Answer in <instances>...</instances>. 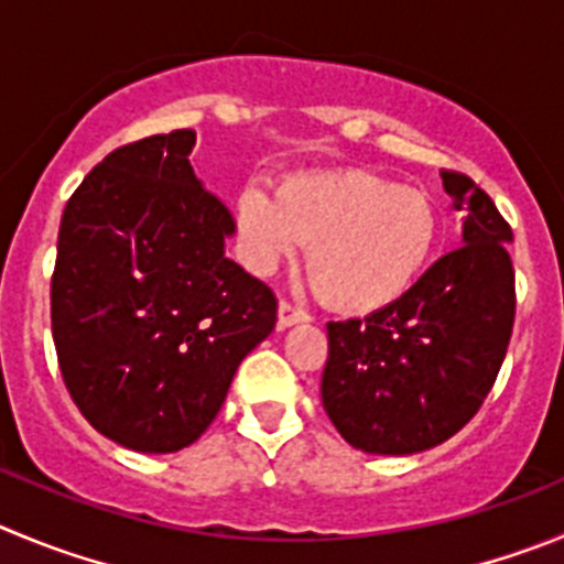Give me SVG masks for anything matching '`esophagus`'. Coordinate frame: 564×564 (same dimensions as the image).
I'll return each instance as SVG.
<instances>
[{
	"instance_id": "34e87169",
	"label": "esophagus",
	"mask_w": 564,
	"mask_h": 564,
	"mask_svg": "<svg viewBox=\"0 0 564 564\" xmlns=\"http://www.w3.org/2000/svg\"><path fill=\"white\" fill-rule=\"evenodd\" d=\"M308 314L303 308H297L294 303L289 300H281L278 303V328H289V325H297V323H306Z\"/></svg>"
}]
</instances>
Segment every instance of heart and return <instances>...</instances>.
Returning <instances> with one entry per match:
<instances>
[{"mask_svg":"<svg viewBox=\"0 0 564 564\" xmlns=\"http://www.w3.org/2000/svg\"><path fill=\"white\" fill-rule=\"evenodd\" d=\"M252 270L270 272L308 245V275L328 306L370 314L401 300L429 267L436 214L414 188L361 170L294 175L278 197L247 188L236 203Z\"/></svg>","mask_w":564,"mask_h":564,"instance_id":"1","label":"heart"}]
</instances>
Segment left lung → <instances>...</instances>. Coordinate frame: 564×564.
Segmentation results:
<instances>
[{
    "label": "left lung",
    "mask_w": 564,
    "mask_h": 564,
    "mask_svg": "<svg viewBox=\"0 0 564 564\" xmlns=\"http://www.w3.org/2000/svg\"><path fill=\"white\" fill-rule=\"evenodd\" d=\"M462 245L365 319L328 323L323 406L354 448L406 456L465 429L507 356L514 325L512 228L487 192L442 170Z\"/></svg>",
    "instance_id": "left-lung-1"
}]
</instances>
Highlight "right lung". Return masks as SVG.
Wrapping results in <instances>:
<instances>
[{"label": "right lung", "mask_w": 564, "mask_h": 564, "mask_svg": "<svg viewBox=\"0 0 564 564\" xmlns=\"http://www.w3.org/2000/svg\"><path fill=\"white\" fill-rule=\"evenodd\" d=\"M194 130L102 158L63 208L52 339L83 417L116 445L175 454L223 409L278 300L225 258L230 210L194 177Z\"/></svg>", "instance_id": "right-lung-1"}]
</instances>
